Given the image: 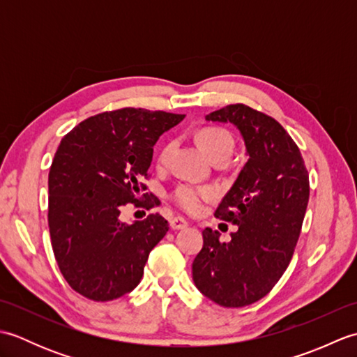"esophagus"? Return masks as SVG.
I'll use <instances>...</instances> for the list:
<instances>
[{
  "mask_svg": "<svg viewBox=\"0 0 357 357\" xmlns=\"http://www.w3.org/2000/svg\"><path fill=\"white\" fill-rule=\"evenodd\" d=\"M185 227H188V222L184 218H173L170 221V229L172 230H184Z\"/></svg>",
  "mask_w": 357,
  "mask_h": 357,
  "instance_id": "esophagus-1",
  "label": "esophagus"
}]
</instances>
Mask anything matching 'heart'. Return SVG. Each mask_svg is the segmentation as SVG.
<instances>
[{
  "mask_svg": "<svg viewBox=\"0 0 357 357\" xmlns=\"http://www.w3.org/2000/svg\"><path fill=\"white\" fill-rule=\"evenodd\" d=\"M198 142L199 147L202 149L204 153H206L210 159L215 158H227L230 159L234 150V141L233 136L224 130V128H216V127H208L202 128L198 133ZM172 149V144H165V146L159 151L158 161L159 164H164L169 158ZM213 196V192L210 188H202V187H193V185H179L173 193V199L176 201L181 208H184L188 213H196L202 206L204 201L210 199Z\"/></svg>",
  "mask_w": 357,
  "mask_h": 357,
  "instance_id": "heart-1",
  "label": "heart"
}]
</instances>
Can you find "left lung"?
I'll use <instances>...</instances> for the list:
<instances>
[{"label": "left lung", "instance_id": "obj_1", "mask_svg": "<svg viewBox=\"0 0 357 357\" xmlns=\"http://www.w3.org/2000/svg\"><path fill=\"white\" fill-rule=\"evenodd\" d=\"M206 121L236 127L248 161L215 211L238 231L230 242L211 229L202 231L193 280L216 304L245 307L262 299L291 261L308 204V172L284 127L248 105H227Z\"/></svg>", "mask_w": 357, "mask_h": 357}]
</instances>
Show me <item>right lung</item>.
<instances>
[{
  "label": "right lung",
  "instance_id": "add662e5",
  "mask_svg": "<svg viewBox=\"0 0 357 357\" xmlns=\"http://www.w3.org/2000/svg\"><path fill=\"white\" fill-rule=\"evenodd\" d=\"M184 118L127 107L82 121L63 138L49 173V230L58 267L75 291L105 302L141 282L169 224L159 215L127 224L119 215L146 190L142 179L159 136ZM144 196L141 206L159 204L155 195Z\"/></svg>",
  "mask_w": 357,
  "mask_h": 357
}]
</instances>
